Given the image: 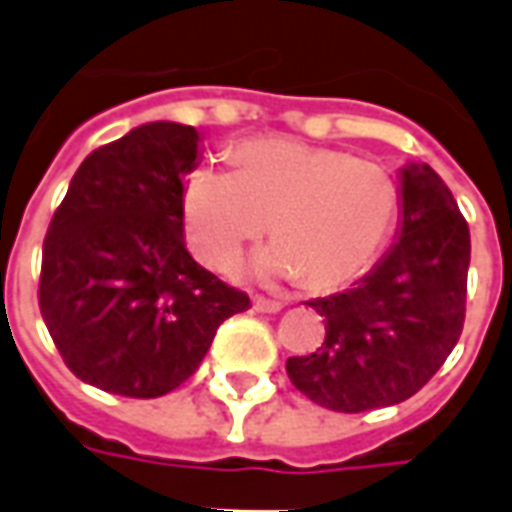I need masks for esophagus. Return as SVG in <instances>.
I'll use <instances>...</instances> for the list:
<instances>
[{
  "mask_svg": "<svg viewBox=\"0 0 512 512\" xmlns=\"http://www.w3.org/2000/svg\"><path fill=\"white\" fill-rule=\"evenodd\" d=\"M252 307H255L257 312H279L282 310V304L274 299H263V296H255L252 299Z\"/></svg>",
  "mask_w": 512,
  "mask_h": 512,
  "instance_id": "obj_1",
  "label": "esophagus"
}]
</instances>
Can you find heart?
Segmentation results:
<instances>
[{"instance_id":"1","label":"heart","mask_w":512,"mask_h":512,"mask_svg":"<svg viewBox=\"0 0 512 512\" xmlns=\"http://www.w3.org/2000/svg\"><path fill=\"white\" fill-rule=\"evenodd\" d=\"M233 164L191 169L183 186L189 246L216 271L268 224L277 244L257 255V271L337 288L365 271L395 222V180L373 158L260 136L235 145Z\"/></svg>"}]
</instances>
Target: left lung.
Instances as JSON below:
<instances>
[{
    "mask_svg": "<svg viewBox=\"0 0 512 512\" xmlns=\"http://www.w3.org/2000/svg\"><path fill=\"white\" fill-rule=\"evenodd\" d=\"M400 235L354 288L310 301L326 337L290 356L293 386L312 403L359 414L417 395L458 343L466 318L469 224L428 164L400 169Z\"/></svg>",
    "mask_w": 512,
    "mask_h": 512,
    "instance_id": "left-lung-1",
    "label": "left lung"
}]
</instances>
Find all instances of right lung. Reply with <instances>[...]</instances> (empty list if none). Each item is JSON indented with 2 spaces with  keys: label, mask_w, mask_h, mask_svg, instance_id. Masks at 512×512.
I'll return each instance as SVG.
<instances>
[{
  "label": "right lung",
  "mask_w": 512,
  "mask_h": 512,
  "mask_svg": "<svg viewBox=\"0 0 512 512\" xmlns=\"http://www.w3.org/2000/svg\"><path fill=\"white\" fill-rule=\"evenodd\" d=\"M200 134L145 123L76 169L43 241L40 315L76 378L161 397L200 367L219 323L249 307L183 241V178Z\"/></svg>",
  "instance_id": "right-lung-1"
}]
</instances>
